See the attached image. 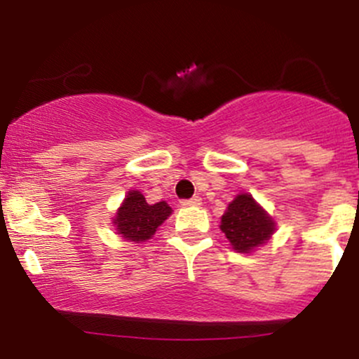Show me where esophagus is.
<instances>
[{
  "label": "esophagus",
  "instance_id": "obj_1",
  "mask_svg": "<svg viewBox=\"0 0 359 359\" xmlns=\"http://www.w3.org/2000/svg\"><path fill=\"white\" fill-rule=\"evenodd\" d=\"M203 204V201H201V197H192V199H185L182 201V205H185V208H189V205H201Z\"/></svg>",
  "mask_w": 359,
  "mask_h": 359
}]
</instances>
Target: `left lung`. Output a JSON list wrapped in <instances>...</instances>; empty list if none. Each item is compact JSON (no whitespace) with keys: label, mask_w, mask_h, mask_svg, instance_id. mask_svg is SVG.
Here are the masks:
<instances>
[{"label":"left lung","mask_w":359,"mask_h":359,"mask_svg":"<svg viewBox=\"0 0 359 359\" xmlns=\"http://www.w3.org/2000/svg\"><path fill=\"white\" fill-rule=\"evenodd\" d=\"M221 231L238 253H250L266 243L275 231V221L250 194H240L221 217Z\"/></svg>","instance_id":"1"}]
</instances>
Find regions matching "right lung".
Segmentation results:
<instances>
[{
  "label": "right lung",
  "instance_id": "obj_1",
  "mask_svg": "<svg viewBox=\"0 0 359 359\" xmlns=\"http://www.w3.org/2000/svg\"><path fill=\"white\" fill-rule=\"evenodd\" d=\"M172 214V208L165 201L148 204L142 192L130 191L119 205L113 224L118 234L128 241L142 243L154 236L158 226Z\"/></svg>",
  "mask_w": 359,
  "mask_h": 359
}]
</instances>
